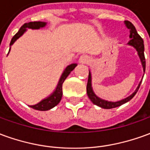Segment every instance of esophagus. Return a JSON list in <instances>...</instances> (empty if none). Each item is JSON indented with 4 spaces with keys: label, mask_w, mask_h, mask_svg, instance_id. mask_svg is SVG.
<instances>
[{
    "label": "esophagus",
    "mask_w": 150,
    "mask_h": 150,
    "mask_svg": "<svg viewBox=\"0 0 150 150\" xmlns=\"http://www.w3.org/2000/svg\"><path fill=\"white\" fill-rule=\"evenodd\" d=\"M90 60H91L90 57H88V55L83 54V55H82L81 57L79 58V62L81 63V64H87V63H88V62H90Z\"/></svg>",
    "instance_id": "34e87169"
}]
</instances>
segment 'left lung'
<instances>
[{
	"instance_id": "1",
	"label": "left lung",
	"mask_w": 150,
	"mask_h": 150,
	"mask_svg": "<svg viewBox=\"0 0 150 150\" xmlns=\"http://www.w3.org/2000/svg\"><path fill=\"white\" fill-rule=\"evenodd\" d=\"M125 24L126 27L128 28L129 30V38H132V39L129 41L128 42V45L129 46H133L138 54V56L140 59H141V62H142V67H143V71L145 72V54H144V42L142 37L137 34V30H136L135 26L129 21H125ZM142 83V81L140 82L138 87L137 88L136 91L132 93V95H130L129 96H128L124 100H121L120 101H116V102H112V101H108L105 100H102L100 97H98L95 94L92 87H91V72L89 71V75H88V84H87V93L89 99L91 100V101L96 105H97L99 107L104 108V109H110V108H113L119 107L122 104H125L128 101H129L132 97L136 95V93L138 91L139 88H140V85Z\"/></svg>"
}]
</instances>
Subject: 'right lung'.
I'll list each match as a JSON object with an SVG mask.
<instances>
[{
  "instance_id": "right-lung-1",
  "label": "right lung",
  "mask_w": 150,
  "mask_h": 150,
  "mask_svg": "<svg viewBox=\"0 0 150 150\" xmlns=\"http://www.w3.org/2000/svg\"><path fill=\"white\" fill-rule=\"evenodd\" d=\"M46 22L44 21H32V22H29V23H25L18 30L17 34H15L14 36L12 38L11 42H10V48H9V51L11 49V46L15 42V41L21 37L22 34H24L25 31L27 30V29H32V30H38L40 28H43L46 26ZM8 51V52H9ZM77 66L76 63H72L71 65L67 66L64 70V71L62 72L61 77L59 79V83L56 87L55 90L54 91L52 94L49 96L48 97L44 99L42 101H40L39 103L34 105H30V107L34 108L35 110L38 111H47L51 109L54 107H55L57 104H59L62 96V83L65 81L67 77L68 76L69 74L75 68V67Z\"/></svg>"
}]
</instances>
